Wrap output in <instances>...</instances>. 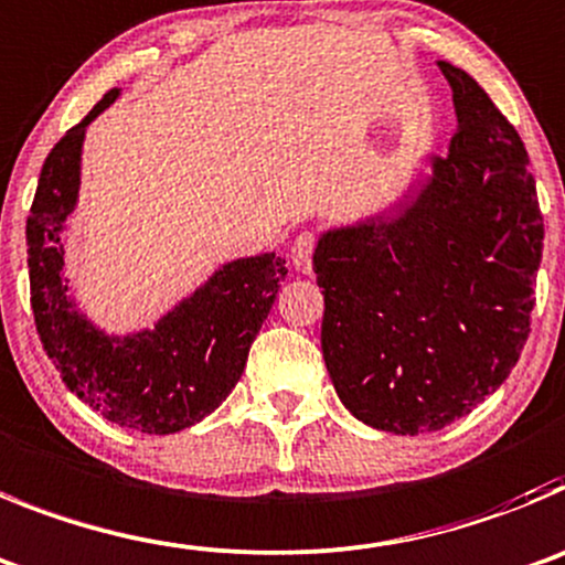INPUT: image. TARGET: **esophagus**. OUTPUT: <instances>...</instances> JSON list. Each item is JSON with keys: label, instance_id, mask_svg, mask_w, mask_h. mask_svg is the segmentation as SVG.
Instances as JSON below:
<instances>
[{"label": "esophagus", "instance_id": "34e87169", "mask_svg": "<svg viewBox=\"0 0 565 565\" xmlns=\"http://www.w3.org/2000/svg\"><path fill=\"white\" fill-rule=\"evenodd\" d=\"M317 232H299L291 243V260L299 271H310V257H313V248H317Z\"/></svg>", "mask_w": 565, "mask_h": 565}]
</instances>
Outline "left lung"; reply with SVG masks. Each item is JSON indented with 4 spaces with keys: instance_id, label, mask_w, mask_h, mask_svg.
<instances>
[{
    "instance_id": "8db88e82",
    "label": "left lung",
    "mask_w": 565,
    "mask_h": 565,
    "mask_svg": "<svg viewBox=\"0 0 565 565\" xmlns=\"http://www.w3.org/2000/svg\"><path fill=\"white\" fill-rule=\"evenodd\" d=\"M457 108L448 157L392 218L319 237L322 355L341 403L390 434L439 431L519 361L543 252L530 157L488 92L439 61Z\"/></svg>"
}]
</instances>
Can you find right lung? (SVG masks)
<instances>
[{
    "instance_id": "1",
    "label": "right lung",
    "mask_w": 565,
    "mask_h": 565,
    "mask_svg": "<svg viewBox=\"0 0 565 565\" xmlns=\"http://www.w3.org/2000/svg\"><path fill=\"white\" fill-rule=\"evenodd\" d=\"M117 95L120 89L103 95L41 168L28 218L30 305L44 353L66 390L117 426L175 434L204 420L235 390L288 268L274 255L226 263L157 328L122 339L77 313L64 279L61 232L77 201L83 134Z\"/></svg>"
}]
</instances>
